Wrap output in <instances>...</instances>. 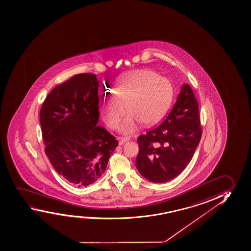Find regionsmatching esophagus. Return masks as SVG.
Returning a JSON list of instances; mask_svg holds the SVG:
<instances>
[{
    "label": "esophagus",
    "mask_w": 251,
    "mask_h": 251,
    "mask_svg": "<svg viewBox=\"0 0 251 251\" xmlns=\"http://www.w3.org/2000/svg\"><path fill=\"white\" fill-rule=\"evenodd\" d=\"M118 139H119V145H120V146L124 145L125 143L127 142L128 140H129L128 138H122V137H120V138H119Z\"/></svg>",
    "instance_id": "34e87169"
}]
</instances>
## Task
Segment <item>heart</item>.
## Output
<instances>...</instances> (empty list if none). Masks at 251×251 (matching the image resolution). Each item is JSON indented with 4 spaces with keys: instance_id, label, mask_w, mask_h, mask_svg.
<instances>
[{
    "instance_id": "b5f03b06",
    "label": "heart",
    "mask_w": 251,
    "mask_h": 251,
    "mask_svg": "<svg viewBox=\"0 0 251 251\" xmlns=\"http://www.w3.org/2000/svg\"><path fill=\"white\" fill-rule=\"evenodd\" d=\"M112 94L102 102L100 115L110 129H116L126 114L131 116L124 122L120 131L131 134L137 121L144 125L160 120L172 100V87L168 79L150 69H139L121 75L114 84Z\"/></svg>"
}]
</instances>
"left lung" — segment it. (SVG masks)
Here are the masks:
<instances>
[{
	"label": "left lung",
	"mask_w": 251,
	"mask_h": 251,
	"mask_svg": "<svg viewBox=\"0 0 251 251\" xmlns=\"http://www.w3.org/2000/svg\"><path fill=\"white\" fill-rule=\"evenodd\" d=\"M199 103L189 84H183L168 116L138 138L136 167L146 179L166 183L191 162L202 137Z\"/></svg>",
	"instance_id": "1"
}]
</instances>
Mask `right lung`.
<instances>
[{
    "label": "right lung",
    "mask_w": 251,
    "mask_h": 251,
    "mask_svg": "<svg viewBox=\"0 0 251 251\" xmlns=\"http://www.w3.org/2000/svg\"><path fill=\"white\" fill-rule=\"evenodd\" d=\"M99 80L79 74L55 86L40 112L46 155L60 176L78 187L95 183L119 143L98 126Z\"/></svg>",
    "instance_id": "1"
}]
</instances>
